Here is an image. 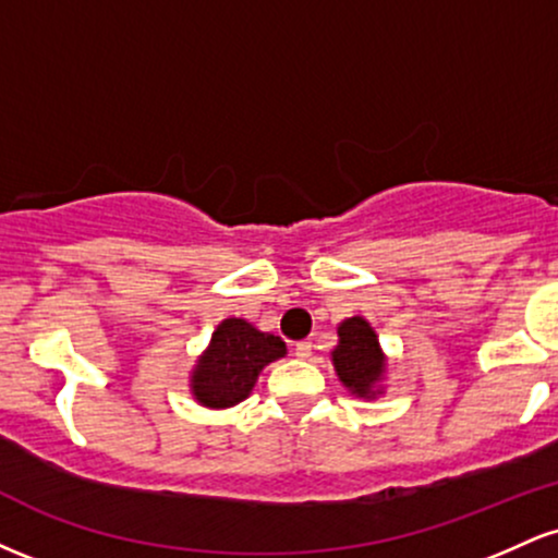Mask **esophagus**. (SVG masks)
Returning <instances> with one entry per match:
<instances>
[{
	"instance_id": "1",
	"label": "esophagus",
	"mask_w": 558,
	"mask_h": 558,
	"mask_svg": "<svg viewBox=\"0 0 558 558\" xmlns=\"http://www.w3.org/2000/svg\"><path fill=\"white\" fill-rule=\"evenodd\" d=\"M293 351H296L299 360H310V356H312V341H299L296 345H293Z\"/></svg>"
}]
</instances>
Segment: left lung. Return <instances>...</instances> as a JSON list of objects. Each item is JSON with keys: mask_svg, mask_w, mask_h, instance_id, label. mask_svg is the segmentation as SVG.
<instances>
[{"mask_svg": "<svg viewBox=\"0 0 558 558\" xmlns=\"http://www.w3.org/2000/svg\"><path fill=\"white\" fill-rule=\"evenodd\" d=\"M336 351H332V364L343 380L345 388L354 390L356 396H375V383L383 375V354L377 343L375 330L364 323L362 317H351L338 328Z\"/></svg>", "mask_w": 558, "mask_h": 558, "instance_id": "obj_1", "label": "left lung"}]
</instances>
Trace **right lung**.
<instances>
[{
  "label": "right lung",
  "instance_id": "1",
  "mask_svg": "<svg viewBox=\"0 0 558 558\" xmlns=\"http://www.w3.org/2000/svg\"><path fill=\"white\" fill-rule=\"evenodd\" d=\"M286 354L272 332H259L246 319L230 317L215 330L207 354L196 364L194 396L204 407L222 409L243 401L265 364Z\"/></svg>",
  "mask_w": 558,
  "mask_h": 558
}]
</instances>
